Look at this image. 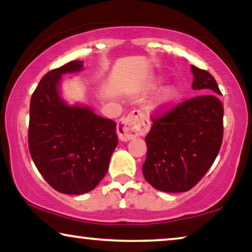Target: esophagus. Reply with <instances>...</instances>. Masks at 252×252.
<instances>
[{
	"mask_svg": "<svg viewBox=\"0 0 252 252\" xmlns=\"http://www.w3.org/2000/svg\"><path fill=\"white\" fill-rule=\"evenodd\" d=\"M150 128V123L142 112L134 110L123 118L118 123L117 130H118L119 139L127 142V141L134 139V137L144 135Z\"/></svg>",
	"mask_w": 252,
	"mask_h": 252,
	"instance_id": "34e87169",
	"label": "esophagus"
}]
</instances>
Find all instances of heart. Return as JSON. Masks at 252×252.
Segmentation results:
<instances>
[{"mask_svg":"<svg viewBox=\"0 0 252 252\" xmlns=\"http://www.w3.org/2000/svg\"><path fill=\"white\" fill-rule=\"evenodd\" d=\"M164 78L159 77L157 78V80L155 81L154 87H159V86L163 84ZM182 95H184V89L180 85L174 84L166 87L161 93V95L159 96V99L157 102V108L160 110H167L174 106L177 103L180 101Z\"/></svg>","mask_w":252,"mask_h":252,"instance_id":"obj_1","label":"heart"}]
</instances>
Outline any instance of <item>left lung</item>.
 <instances>
[{"mask_svg":"<svg viewBox=\"0 0 252 252\" xmlns=\"http://www.w3.org/2000/svg\"><path fill=\"white\" fill-rule=\"evenodd\" d=\"M192 89L205 93L154 119L146 136V180L165 192L188 191L204 177L222 142L223 108L218 85L209 72L190 66Z\"/></svg>","mask_w":252,"mask_h":252,"instance_id":"1","label":"left lung"}]
</instances>
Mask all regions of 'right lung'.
Instances as JSON below:
<instances>
[{"instance_id":"obj_1","label":"right lung","mask_w":252,"mask_h":252,"mask_svg":"<svg viewBox=\"0 0 252 252\" xmlns=\"http://www.w3.org/2000/svg\"><path fill=\"white\" fill-rule=\"evenodd\" d=\"M82 70L84 63L73 61L48 72L31 98L30 154L41 175L62 194L82 195L95 189L118 144L113 120L62 97L63 75Z\"/></svg>"}]
</instances>
